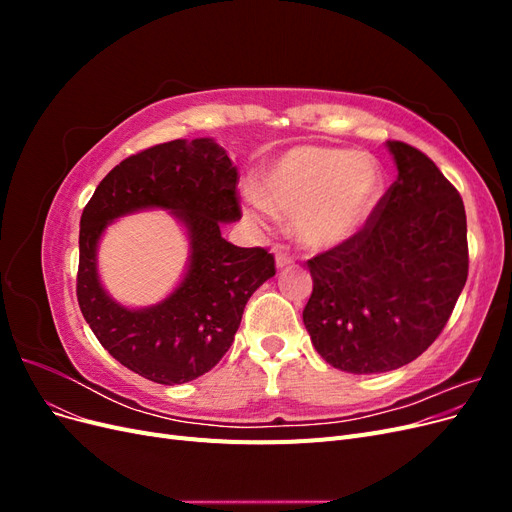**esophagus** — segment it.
<instances>
[{
  "label": "esophagus",
  "instance_id": "esophagus-1",
  "mask_svg": "<svg viewBox=\"0 0 512 512\" xmlns=\"http://www.w3.org/2000/svg\"><path fill=\"white\" fill-rule=\"evenodd\" d=\"M292 256L288 254V252H284V250H277V254H275V265L280 267V269H284V267H288V265H292Z\"/></svg>",
  "mask_w": 512,
  "mask_h": 512
}]
</instances>
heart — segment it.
Returning a JSON list of instances; mask_svg holds the SVG:
<instances>
[{"label": "heart", "mask_w": 512, "mask_h": 512, "mask_svg": "<svg viewBox=\"0 0 512 512\" xmlns=\"http://www.w3.org/2000/svg\"><path fill=\"white\" fill-rule=\"evenodd\" d=\"M384 173L369 153L301 145L277 158L252 196L258 215H290L292 230L309 250H331L354 239L374 215Z\"/></svg>", "instance_id": "heart-1"}]
</instances>
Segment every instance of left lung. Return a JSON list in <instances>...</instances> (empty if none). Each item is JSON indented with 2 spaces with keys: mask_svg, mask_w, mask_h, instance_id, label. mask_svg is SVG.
I'll return each instance as SVG.
<instances>
[{
  "mask_svg": "<svg viewBox=\"0 0 512 512\" xmlns=\"http://www.w3.org/2000/svg\"><path fill=\"white\" fill-rule=\"evenodd\" d=\"M397 179L354 239L307 260L305 329L348 374L412 363L446 327L468 280L466 209L423 151L386 141Z\"/></svg>",
  "mask_w": 512,
  "mask_h": 512,
  "instance_id": "obj_1",
  "label": "left lung"
}]
</instances>
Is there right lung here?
<instances>
[{
    "label": "right lung",
    "instance_id": "obj_1",
    "mask_svg": "<svg viewBox=\"0 0 512 512\" xmlns=\"http://www.w3.org/2000/svg\"><path fill=\"white\" fill-rule=\"evenodd\" d=\"M239 175L213 138L162 143L119 162L81 215L76 297L98 342L123 367L158 384H183L220 363L245 303L275 275L267 247H237L222 222L241 220ZM170 208L189 228L193 256L162 304L128 310L103 292L95 267L106 223L138 208Z\"/></svg>",
    "mask_w": 512,
    "mask_h": 512
}]
</instances>
